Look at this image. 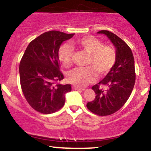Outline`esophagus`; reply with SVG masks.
<instances>
[{
	"label": "esophagus",
	"mask_w": 151,
	"mask_h": 151,
	"mask_svg": "<svg viewBox=\"0 0 151 151\" xmlns=\"http://www.w3.org/2000/svg\"><path fill=\"white\" fill-rule=\"evenodd\" d=\"M72 89L74 90H77V91H83V90H84V88H81V87H79V86H72Z\"/></svg>",
	"instance_id": "34e87169"
}]
</instances>
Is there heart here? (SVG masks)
<instances>
[{
	"label": "heart",
	"mask_w": 151,
	"mask_h": 151,
	"mask_svg": "<svg viewBox=\"0 0 151 151\" xmlns=\"http://www.w3.org/2000/svg\"><path fill=\"white\" fill-rule=\"evenodd\" d=\"M74 44L81 51L89 55L86 68H75L67 74V80L74 85L83 87L95 81L96 75L104 76L114 68L117 61V53L114 47L104 45L98 38L85 36L78 39ZM73 48L67 44L60 46L58 58L65 67L72 65Z\"/></svg>",
	"instance_id": "obj_1"
}]
</instances>
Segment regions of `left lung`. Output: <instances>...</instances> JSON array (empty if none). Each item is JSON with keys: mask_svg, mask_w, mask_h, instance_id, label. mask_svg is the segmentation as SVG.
<instances>
[{"mask_svg": "<svg viewBox=\"0 0 151 151\" xmlns=\"http://www.w3.org/2000/svg\"><path fill=\"white\" fill-rule=\"evenodd\" d=\"M98 33L104 34L109 37L117 53L115 66L102 80L91 87L96 96L93 101L86 104L90 111L104 116L115 113L125 104L134 86L136 72L134 58L129 46L108 30H101Z\"/></svg>", "mask_w": 151, "mask_h": 151, "instance_id": "1", "label": "left lung"}]
</instances>
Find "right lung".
<instances>
[{
	"label": "right lung",
	"instance_id": "right-lung-1",
	"mask_svg": "<svg viewBox=\"0 0 151 151\" xmlns=\"http://www.w3.org/2000/svg\"><path fill=\"white\" fill-rule=\"evenodd\" d=\"M74 34L52 30L38 36L26 48L19 66L21 89L32 109L44 114L55 113L63 106L70 84L59 83L64 79L60 70L58 51L64 41Z\"/></svg>",
	"mask_w": 151,
	"mask_h": 151
}]
</instances>
